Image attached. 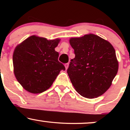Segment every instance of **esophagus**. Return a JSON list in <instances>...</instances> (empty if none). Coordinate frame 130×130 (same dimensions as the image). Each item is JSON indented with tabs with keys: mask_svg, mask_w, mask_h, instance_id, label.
<instances>
[{
	"mask_svg": "<svg viewBox=\"0 0 130 130\" xmlns=\"http://www.w3.org/2000/svg\"><path fill=\"white\" fill-rule=\"evenodd\" d=\"M68 66H69V63H68L65 64V68H66V70H67V68H68Z\"/></svg>",
	"mask_w": 130,
	"mask_h": 130,
	"instance_id": "1",
	"label": "esophagus"
}]
</instances>
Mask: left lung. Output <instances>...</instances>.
Wrapping results in <instances>:
<instances>
[{
    "label": "left lung",
    "mask_w": 130,
    "mask_h": 130,
    "mask_svg": "<svg viewBox=\"0 0 130 130\" xmlns=\"http://www.w3.org/2000/svg\"><path fill=\"white\" fill-rule=\"evenodd\" d=\"M75 57L67 73L81 96L94 98L103 95L111 86L117 73L116 51L109 41L94 34L70 40Z\"/></svg>",
    "instance_id": "obj_1"
}]
</instances>
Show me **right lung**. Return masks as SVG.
I'll return each mask as SVG.
<instances>
[{"label":"right lung","instance_id":"add662e5","mask_svg":"<svg viewBox=\"0 0 130 130\" xmlns=\"http://www.w3.org/2000/svg\"><path fill=\"white\" fill-rule=\"evenodd\" d=\"M59 41L32 35L16 46L13 56L14 73L25 90L42 93L52 86L61 70H65L55 51Z\"/></svg>","mask_w":130,"mask_h":130}]
</instances>
